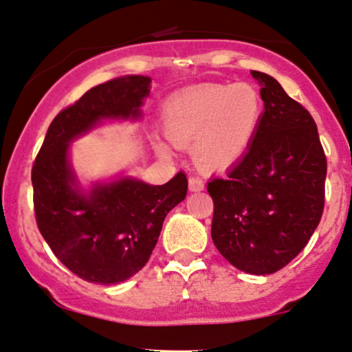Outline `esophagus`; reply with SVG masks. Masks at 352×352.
Returning <instances> with one entry per match:
<instances>
[{"mask_svg": "<svg viewBox=\"0 0 352 352\" xmlns=\"http://www.w3.org/2000/svg\"><path fill=\"white\" fill-rule=\"evenodd\" d=\"M188 186L191 191H201L204 190V182L197 175H191L188 179Z\"/></svg>", "mask_w": 352, "mask_h": 352, "instance_id": "34e87169", "label": "esophagus"}]
</instances>
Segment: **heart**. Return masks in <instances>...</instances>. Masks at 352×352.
Here are the masks:
<instances>
[{"instance_id": "b5f03b06", "label": "heart", "mask_w": 352, "mask_h": 352, "mask_svg": "<svg viewBox=\"0 0 352 352\" xmlns=\"http://www.w3.org/2000/svg\"><path fill=\"white\" fill-rule=\"evenodd\" d=\"M263 102L252 84H203L173 96L162 109L164 133L179 148L193 146L201 168L237 162L253 143Z\"/></svg>"}]
</instances>
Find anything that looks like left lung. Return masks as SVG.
Wrapping results in <instances>:
<instances>
[{
  "label": "left lung",
  "instance_id": "left-lung-1",
  "mask_svg": "<svg viewBox=\"0 0 352 352\" xmlns=\"http://www.w3.org/2000/svg\"><path fill=\"white\" fill-rule=\"evenodd\" d=\"M252 74L265 112L245 155L208 184L211 237L235 268L271 274L304 250L322 219L327 155L309 110L274 78Z\"/></svg>",
  "mask_w": 352,
  "mask_h": 352
}]
</instances>
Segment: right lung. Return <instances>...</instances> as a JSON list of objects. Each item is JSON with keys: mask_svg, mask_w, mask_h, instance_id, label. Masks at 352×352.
<instances>
[{"mask_svg": "<svg viewBox=\"0 0 352 352\" xmlns=\"http://www.w3.org/2000/svg\"><path fill=\"white\" fill-rule=\"evenodd\" d=\"M151 79L126 76L89 89L48 126L32 166L37 228L58 260L87 283L117 284L148 263L167 212L184 201L185 172L164 185L122 179L76 188L68 144L102 118H136Z\"/></svg>", "mask_w": 352, "mask_h": 352, "instance_id": "right-lung-1", "label": "right lung"}]
</instances>
